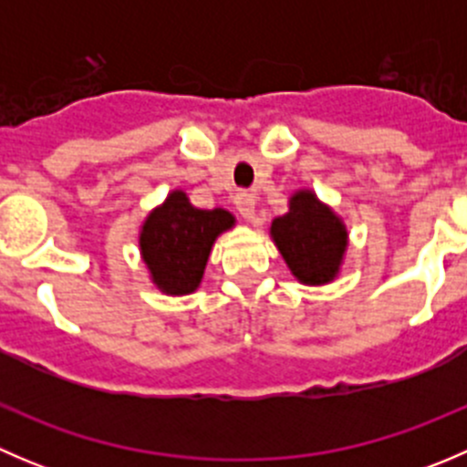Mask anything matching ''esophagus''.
<instances>
[{"instance_id":"1","label":"esophagus","mask_w":467,"mask_h":467,"mask_svg":"<svg viewBox=\"0 0 467 467\" xmlns=\"http://www.w3.org/2000/svg\"><path fill=\"white\" fill-rule=\"evenodd\" d=\"M255 194H251V192H237V196H234V207L239 210V214L244 216V219H253V214H255Z\"/></svg>"}]
</instances>
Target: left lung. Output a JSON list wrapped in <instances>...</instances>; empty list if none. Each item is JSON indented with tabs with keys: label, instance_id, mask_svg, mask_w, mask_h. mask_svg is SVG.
<instances>
[{
	"label": "left lung",
	"instance_id": "obj_1",
	"mask_svg": "<svg viewBox=\"0 0 467 467\" xmlns=\"http://www.w3.org/2000/svg\"><path fill=\"white\" fill-rule=\"evenodd\" d=\"M271 237L303 285L334 280L348 246L346 225L312 192H296L289 212L271 223Z\"/></svg>",
	"mask_w": 467,
	"mask_h": 467
}]
</instances>
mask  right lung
Segmentation results:
<instances>
[{
  "mask_svg": "<svg viewBox=\"0 0 467 467\" xmlns=\"http://www.w3.org/2000/svg\"><path fill=\"white\" fill-rule=\"evenodd\" d=\"M234 216L221 210H199L185 192L176 190L146 216L140 248L155 286L164 294L185 296L196 291L203 277L212 244L233 228Z\"/></svg>",
  "mask_w": 467,
  "mask_h": 467,
  "instance_id": "obj_1",
  "label": "right lung"
}]
</instances>
